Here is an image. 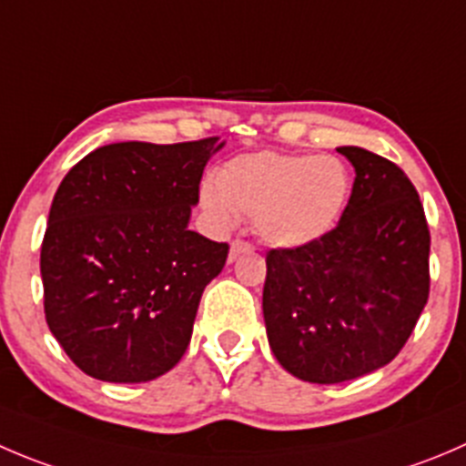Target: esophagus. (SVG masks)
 <instances>
[{"mask_svg": "<svg viewBox=\"0 0 466 466\" xmlns=\"http://www.w3.org/2000/svg\"><path fill=\"white\" fill-rule=\"evenodd\" d=\"M250 250H252L250 243L237 238V241H232V246H229V261H234L238 255H243V252H250Z\"/></svg>", "mask_w": 466, "mask_h": 466, "instance_id": "esophagus-1", "label": "esophagus"}]
</instances>
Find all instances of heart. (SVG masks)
<instances>
[{"label": "heart", "instance_id": "1", "mask_svg": "<svg viewBox=\"0 0 466 466\" xmlns=\"http://www.w3.org/2000/svg\"><path fill=\"white\" fill-rule=\"evenodd\" d=\"M353 191V177L332 155L255 152L229 159L202 184L200 200L218 228L238 211L255 216V232L273 248H302L334 229Z\"/></svg>", "mask_w": 466, "mask_h": 466}]
</instances>
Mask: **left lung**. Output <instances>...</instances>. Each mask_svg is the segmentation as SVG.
<instances>
[{
  "instance_id": "obj_1",
  "label": "left lung",
  "mask_w": 466,
  "mask_h": 466,
  "mask_svg": "<svg viewBox=\"0 0 466 466\" xmlns=\"http://www.w3.org/2000/svg\"><path fill=\"white\" fill-rule=\"evenodd\" d=\"M337 150L355 168L339 225L309 246L268 250L261 302L275 360L316 385L390 364L431 291V232L417 188L385 157Z\"/></svg>"
}]
</instances>
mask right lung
I'll list each match as a JSON object with an SVG mask.
<instances>
[{
  "mask_svg": "<svg viewBox=\"0 0 466 466\" xmlns=\"http://www.w3.org/2000/svg\"><path fill=\"white\" fill-rule=\"evenodd\" d=\"M214 138L111 143L63 177L40 248L45 319L67 358L104 382H147L187 353L228 243L188 229Z\"/></svg>",
  "mask_w": 466,
  "mask_h": 466,
  "instance_id": "add662e5",
  "label": "right lung"
}]
</instances>
